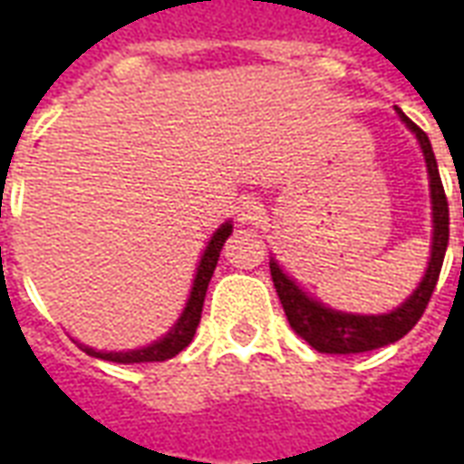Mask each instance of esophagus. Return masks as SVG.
Listing matches in <instances>:
<instances>
[{
    "label": "esophagus",
    "mask_w": 464,
    "mask_h": 464,
    "mask_svg": "<svg viewBox=\"0 0 464 464\" xmlns=\"http://www.w3.org/2000/svg\"><path fill=\"white\" fill-rule=\"evenodd\" d=\"M236 216H238V221L241 223H258L263 216H266V208H263L258 201L246 198V201L238 203V211H236Z\"/></svg>",
    "instance_id": "esophagus-1"
}]
</instances>
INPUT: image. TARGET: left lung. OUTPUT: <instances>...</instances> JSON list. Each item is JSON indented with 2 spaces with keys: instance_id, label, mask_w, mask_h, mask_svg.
<instances>
[{
  "instance_id": "left-lung-1",
  "label": "left lung",
  "mask_w": 464,
  "mask_h": 464,
  "mask_svg": "<svg viewBox=\"0 0 464 464\" xmlns=\"http://www.w3.org/2000/svg\"><path fill=\"white\" fill-rule=\"evenodd\" d=\"M395 111H398L400 121L415 133L422 156H425V166H428L430 203H432V246H430L428 271L422 276V281L418 283V288L410 293L405 303H400L395 311L382 313V315H360V313L335 311V308H328L325 303L315 301L313 295H308L298 283L293 281L288 273L283 271L276 258H271L273 285H276V293L283 303V311L288 315V323H291L293 331L318 353L350 355V353H365V350L382 348V345L400 341L422 318L430 295L438 285L440 268L445 261L450 238L448 198H445V188L440 181L438 161H435L428 133L410 121L398 106H395Z\"/></svg>"
}]
</instances>
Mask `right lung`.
I'll list each match as a JSON object with an SVG mask.
<instances>
[{
	"label": "right lung",
	"instance_id": "1",
	"mask_svg": "<svg viewBox=\"0 0 464 464\" xmlns=\"http://www.w3.org/2000/svg\"><path fill=\"white\" fill-rule=\"evenodd\" d=\"M233 233V223L226 221L221 223V228L213 233L211 241L203 251L201 261H198V268H196V278H193L191 295L186 301V308L179 315V321L173 323V328L163 338L153 341L151 345L136 350H123V353H114V350H94L79 343V348L84 350L86 355H94V358L109 360V362H161V360H169L173 355H179L188 343L193 341L196 335V328L201 323V311H203V298H206V291H208V283H211V276L216 271V263H218V256H221V248L226 238Z\"/></svg>",
	"mask_w": 464,
	"mask_h": 464
}]
</instances>
